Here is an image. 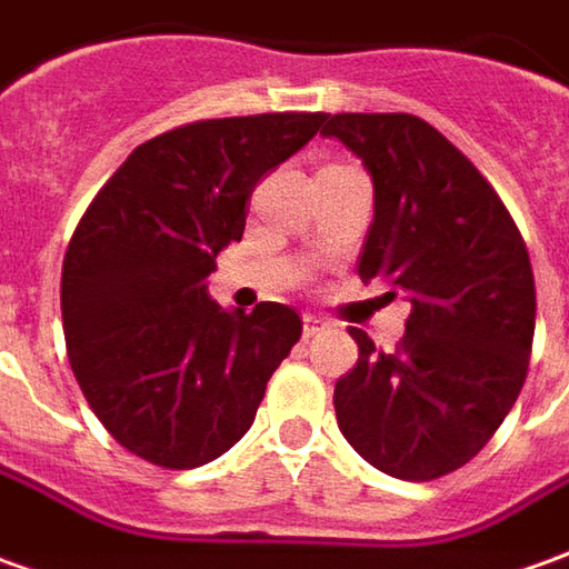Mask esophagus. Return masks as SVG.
<instances>
[{"label": "esophagus", "instance_id": "esophagus-1", "mask_svg": "<svg viewBox=\"0 0 569 569\" xmlns=\"http://www.w3.org/2000/svg\"><path fill=\"white\" fill-rule=\"evenodd\" d=\"M323 330H327V320H320L317 315H305V339L323 333Z\"/></svg>", "mask_w": 569, "mask_h": 569}]
</instances>
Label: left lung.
<instances>
[{"instance_id": "left-lung-1", "label": "left lung", "mask_w": 569, "mask_h": 569, "mask_svg": "<svg viewBox=\"0 0 569 569\" xmlns=\"http://www.w3.org/2000/svg\"><path fill=\"white\" fill-rule=\"evenodd\" d=\"M336 137L373 180V223L358 277L405 292L396 351L365 330L339 377L349 446L398 479H439L479 455L523 389L536 283L517 223L473 161L415 114H333Z\"/></svg>"}]
</instances>
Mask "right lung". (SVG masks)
<instances>
[{"label": "right lung", "instance_id": "1", "mask_svg": "<svg viewBox=\"0 0 569 569\" xmlns=\"http://www.w3.org/2000/svg\"><path fill=\"white\" fill-rule=\"evenodd\" d=\"M320 111L173 127L137 146L92 199L61 268L71 370L96 417L137 458L192 470L252 427L301 317L252 315L208 296V273L242 239L254 183L320 130Z\"/></svg>", "mask_w": 569, "mask_h": 569}]
</instances>
